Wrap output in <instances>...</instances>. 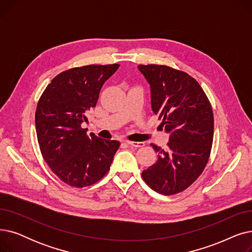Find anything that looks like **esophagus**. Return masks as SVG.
Segmentation results:
<instances>
[{"instance_id":"obj_1","label":"esophagus","mask_w":252,"mask_h":252,"mask_svg":"<svg viewBox=\"0 0 252 252\" xmlns=\"http://www.w3.org/2000/svg\"><path fill=\"white\" fill-rule=\"evenodd\" d=\"M126 143L128 145V146H133V147H136V148L143 147L144 145H145L143 142H131V141H126Z\"/></svg>"}]
</instances>
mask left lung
Masks as SVG:
<instances>
[{"mask_svg":"<svg viewBox=\"0 0 252 252\" xmlns=\"http://www.w3.org/2000/svg\"><path fill=\"white\" fill-rule=\"evenodd\" d=\"M138 67L150 84L152 110L169 133L166 150L151 144L158 158L142 178L157 193L178 194L199 178L208 162L213 108L201 86L187 72L157 64Z\"/></svg>","mask_w":252,"mask_h":252,"instance_id":"8db88e82","label":"left lung"}]
</instances>
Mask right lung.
Here are the masks:
<instances>
[{"instance_id":"obj_1","label":"right lung","mask_w":252,"mask_h":252,"mask_svg":"<svg viewBox=\"0 0 252 252\" xmlns=\"http://www.w3.org/2000/svg\"><path fill=\"white\" fill-rule=\"evenodd\" d=\"M119 64L86 65L65 70L52 79L39 98L35 129L47 164L62 182L84 188L108 173L121 143L102 140L82 124L95 107L103 84Z\"/></svg>"}]
</instances>
